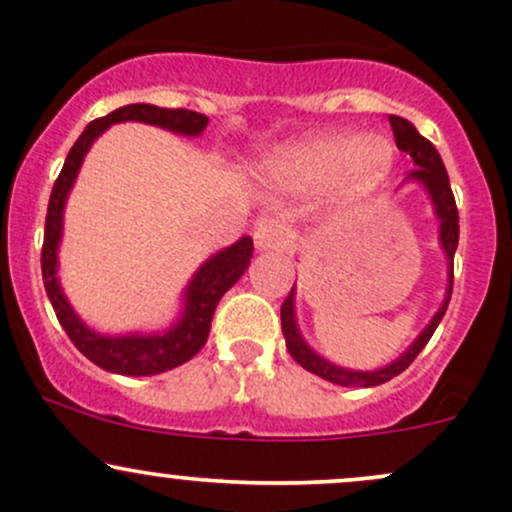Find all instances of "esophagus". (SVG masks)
Returning a JSON list of instances; mask_svg holds the SVG:
<instances>
[{"label": "esophagus", "instance_id": "esophagus-1", "mask_svg": "<svg viewBox=\"0 0 512 512\" xmlns=\"http://www.w3.org/2000/svg\"><path fill=\"white\" fill-rule=\"evenodd\" d=\"M292 242V233L277 220H262L255 228L257 250H284Z\"/></svg>", "mask_w": 512, "mask_h": 512}]
</instances>
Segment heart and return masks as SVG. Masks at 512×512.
<instances>
[{"instance_id": "obj_1", "label": "heart", "mask_w": 512, "mask_h": 512, "mask_svg": "<svg viewBox=\"0 0 512 512\" xmlns=\"http://www.w3.org/2000/svg\"><path fill=\"white\" fill-rule=\"evenodd\" d=\"M392 144L385 137H353L346 132L311 134L277 149L265 159V174L287 188H314L333 179L343 196L375 191L392 169Z\"/></svg>"}]
</instances>
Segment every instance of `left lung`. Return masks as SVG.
Listing matches in <instances>:
<instances>
[{"label": "left lung", "instance_id": "obj_1", "mask_svg": "<svg viewBox=\"0 0 512 512\" xmlns=\"http://www.w3.org/2000/svg\"><path fill=\"white\" fill-rule=\"evenodd\" d=\"M390 127H392V134H395L397 149L410 154L414 164H417V169H414L410 176L427 186L429 196H432L434 201V208H437V215L441 220V245H444L446 257H449V289H446L444 306L437 311L432 324L424 328L422 336L412 343L410 351L402 355V358H397L392 365H387V368L373 370V373H355V370H343L338 368V365H331L328 360L321 358V355H316L304 341H301L297 324H294V289H292L282 304V331H284V338H287L289 355L297 360L301 368L309 370V373L319 375V378L328 380V383H336L343 387L383 385L387 380L395 378V375H400L402 370L410 368L412 360L422 353V348L427 346L432 333L437 331L441 316H444L446 306H449L451 289H454V252H456V245H459V211H456V201H454V193H451L449 174H446L444 169V161H441L439 152L434 149V144L429 142V139H424L422 134L414 129V125H410L407 120L390 115Z\"/></svg>", "mask_w": 512, "mask_h": 512}]
</instances>
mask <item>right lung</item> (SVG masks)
Listing matches in <instances>:
<instances>
[{"label":"right lung","mask_w":512,"mask_h":512,"mask_svg":"<svg viewBox=\"0 0 512 512\" xmlns=\"http://www.w3.org/2000/svg\"><path fill=\"white\" fill-rule=\"evenodd\" d=\"M147 122V125H157L171 132L188 134L196 137L208 127V117L201 112L184 110V107H157L147 105V102H137V105H125L120 110L110 112V115L93 120L85 132L75 139V144L68 152L66 164H63L61 174H58L56 184H53L51 198H48V213H46V233H43L41 247V274L43 287H46L48 299H51L53 311H56L58 321L66 328L68 338L73 346L102 370L120 375H157L164 370L176 368V365L186 363L193 355L206 346L208 331H211L213 311L218 306L220 297L233 287L247 270L252 257V238H242L228 250L213 255L201 270L196 272L193 282L188 284L186 292V311L179 326L171 328L164 336H120L107 338L100 333H93L73 309L68 306L63 297L61 287L56 279V247L61 240L63 228V206H66V196L71 191L75 176H78L83 157L88 154L90 144L105 132L107 127L115 122Z\"/></svg>","instance_id":"right-lung-1"}]
</instances>
